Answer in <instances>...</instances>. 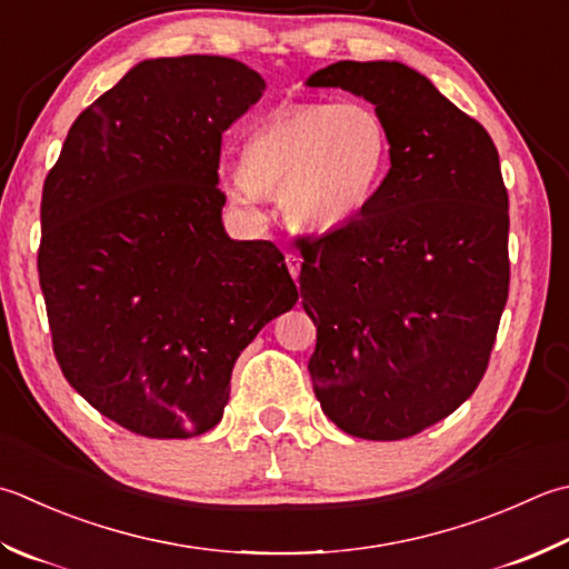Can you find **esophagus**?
Segmentation results:
<instances>
[{
  "label": "esophagus",
  "mask_w": 569,
  "mask_h": 569,
  "mask_svg": "<svg viewBox=\"0 0 569 569\" xmlns=\"http://www.w3.org/2000/svg\"><path fill=\"white\" fill-rule=\"evenodd\" d=\"M286 266H288V271H291V276L293 278H298V273H300V256L298 253H286Z\"/></svg>",
  "instance_id": "obj_1"
}]
</instances>
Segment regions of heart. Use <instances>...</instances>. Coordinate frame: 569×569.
<instances>
[{
	"instance_id": "heart-1",
	"label": "heart",
	"mask_w": 569,
	"mask_h": 569,
	"mask_svg": "<svg viewBox=\"0 0 569 569\" xmlns=\"http://www.w3.org/2000/svg\"><path fill=\"white\" fill-rule=\"evenodd\" d=\"M389 130L362 100L293 103L266 118L243 142L233 202L251 207L278 194L286 219L332 231L358 219L387 172Z\"/></svg>"
}]
</instances>
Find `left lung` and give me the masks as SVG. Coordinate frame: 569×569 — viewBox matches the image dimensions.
Returning <instances> with one entry per match:
<instances>
[{
	"label": "left lung",
	"mask_w": 569,
	"mask_h": 569,
	"mask_svg": "<svg viewBox=\"0 0 569 569\" xmlns=\"http://www.w3.org/2000/svg\"><path fill=\"white\" fill-rule=\"evenodd\" d=\"M306 86L370 100L392 162L358 219L296 241L316 397L352 437H415L459 409L491 360L510 283L498 150L399 61H338Z\"/></svg>",
	"instance_id": "left-lung-1"
}]
</instances>
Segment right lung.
Instances as JSON below:
<instances>
[{
	"label": "right lung",
	"mask_w": 569,
	"mask_h": 569,
	"mask_svg": "<svg viewBox=\"0 0 569 569\" xmlns=\"http://www.w3.org/2000/svg\"><path fill=\"white\" fill-rule=\"evenodd\" d=\"M263 91L224 56L142 61L76 118L43 182L37 266L56 362L140 437L217 427L241 350L298 300L276 243L221 227V136Z\"/></svg>",
	"instance_id": "right-lung-1"
}]
</instances>
